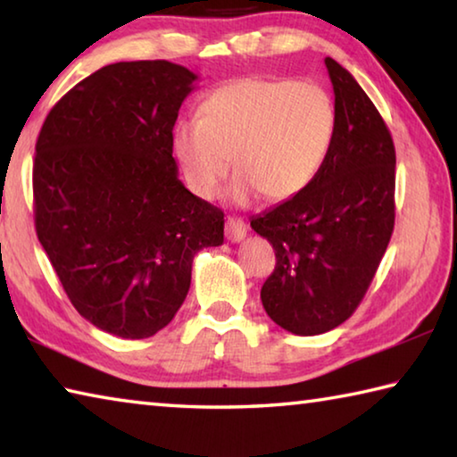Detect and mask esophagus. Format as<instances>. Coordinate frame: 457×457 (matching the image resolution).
<instances>
[{
	"label": "esophagus",
	"instance_id": "obj_1",
	"mask_svg": "<svg viewBox=\"0 0 457 457\" xmlns=\"http://www.w3.org/2000/svg\"><path fill=\"white\" fill-rule=\"evenodd\" d=\"M247 234V228L242 218H228L226 221V236L229 242H242Z\"/></svg>",
	"mask_w": 457,
	"mask_h": 457
}]
</instances>
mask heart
<instances>
[{
    "label": "heart",
    "mask_w": 457,
    "mask_h": 457,
    "mask_svg": "<svg viewBox=\"0 0 457 457\" xmlns=\"http://www.w3.org/2000/svg\"><path fill=\"white\" fill-rule=\"evenodd\" d=\"M335 135V100L319 84L247 76L210 92L201 119L177 122L173 149L199 197L218 195L234 151L229 193L237 204L262 193L288 201L320 175Z\"/></svg>",
    "instance_id": "b5f03b06"
}]
</instances>
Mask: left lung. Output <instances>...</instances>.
Returning a JSON list of instances; mask_svg holds the SVG:
<instances>
[{
  "label": "left lung",
  "instance_id": "left-lung-1",
  "mask_svg": "<svg viewBox=\"0 0 457 457\" xmlns=\"http://www.w3.org/2000/svg\"><path fill=\"white\" fill-rule=\"evenodd\" d=\"M335 90L328 161L300 195L252 218L276 252L260 298L278 327L300 337L337 328L357 311L395 226V146L365 90L324 60Z\"/></svg>",
  "mask_w": 457,
  "mask_h": 457
}]
</instances>
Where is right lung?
I'll list each match as a JSON object with an SVG mask.
<instances>
[{
  "instance_id": "obj_1",
  "label": "right lung",
  "mask_w": 457,
  "mask_h": 457,
  "mask_svg": "<svg viewBox=\"0 0 457 457\" xmlns=\"http://www.w3.org/2000/svg\"><path fill=\"white\" fill-rule=\"evenodd\" d=\"M197 74L117 62L68 90L34 159V221L76 311L120 338L165 328L199 250L223 244V212L177 177L173 127Z\"/></svg>"
}]
</instances>
